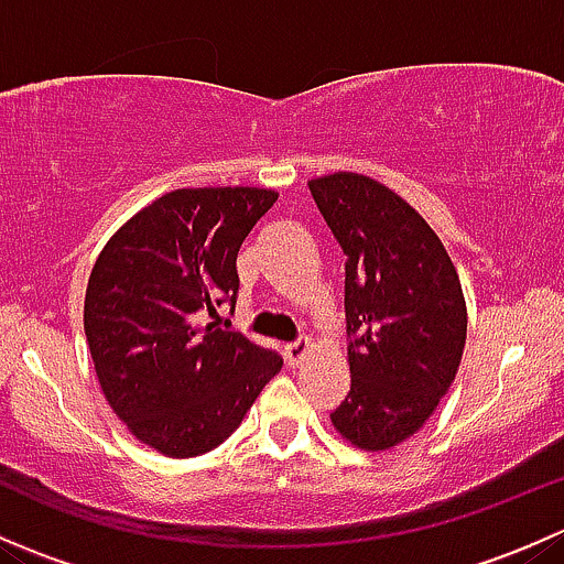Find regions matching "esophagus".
<instances>
[{"mask_svg":"<svg viewBox=\"0 0 564 564\" xmlns=\"http://www.w3.org/2000/svg\"><path fill=\"white\" fill-rule=\"evenodd\" d=\"M308 351H311V346H308V340H294V344H286V349H283V355H286V362L289 366H300V362L305 360V357H308Z\"/></svg>","mask_w":564,"mask_h":564,"instance_id":"obj_1","label":"esophagus"}]
</instances>
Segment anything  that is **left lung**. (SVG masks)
<instances>
[{
	"instance_id": "obj_1",
	"label": "left lung",
	"mask_w": 564,
	"mask_h": 564,
	"mask_svg": "<svg viewBox=\"0 0 564 564\" xmlns=\"http://www.w3.org/2000/svg\"><path fill=\"white\" fill-rule=\"evenodd\" d=\"M346 256L351 388L329 414L366 453L417 434L456 379L466 344V300L453 259L423 215L366 174L308 182Z\"/></svg>"
}]
</instances>
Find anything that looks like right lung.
Segmentation results:
<instances>
[{"label":"right lung","instance_id":"1","mask_svg":"<svg viewBox=\"0 0 564 564\" xmlns=\"http://www.w3.org/2000/svg\"><path fill=\"white\" fill-rule=\"evenodd\" d=\"M267 187H180L124 220L89 272L84 333L108 406L169 458L235 434L281 355L218 324L235 305L237 253L275 204Z\"/></svg>","mask_w":564,"mask_h":564}]
</instances>
